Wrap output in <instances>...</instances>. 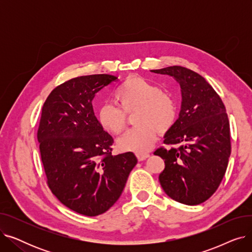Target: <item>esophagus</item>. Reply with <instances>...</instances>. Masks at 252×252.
I'll use <instances>...</instances> for the list:
<instances>
[{
	"mask_svg": "<svg viewBox=\"0 0 252 252\" xmlns=\"http://www.w3.org/2000/svg\"><path fill=\"white\" fill-rule=\"evenodd\" d=\"M136 155H137V158H138L139 161L145 160V159H146V158H148L150 156L148 153H137Z\"/></svg>",
	"mask_w": 252,
	"mask_h": 252,
	"instance_id": "esophagus-1",
	"label": "esophagus"
}]
</instances>
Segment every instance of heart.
<instances>
[{"label":"heart","mask_w":252,"mask_h":252,"mask_svg":"<svg viewBox=\"0 0 252 252\" xmlns=\"http://www.w3.org/2000/svg\"><path fill=\"white\" fill-rule=\"evenodd\" d=\"M113 97L120 108L103 104L97 111V119L105 131L118 136L126 127V114L135 111L133 121L137 126L117 141L122 151H149L157 139V129L166 133L176 123L178 108L174 98L141 76H128L115 89Z\"/></svg>","instance_id":"1"}]
</instances>
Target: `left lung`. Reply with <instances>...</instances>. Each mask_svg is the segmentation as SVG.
I'll list each match as a JSON object with an SVG mask.
<instances>
[{"instance_id":"1","label":"left lung","mask_w":252,"mask_h":252,"mask_svg":"<svg viewBox=\"0 0 252 252\" xmlns=\"http://www.w3.org/2000/svg\"><path fill=\"white\" fill-rule=\"evenodd\" d=\"M151 72L173 76L182 93L179 118L163 141L181 146L154 152L165 163L160 185L171 199L198 205L217 191L228 166L231 138L226 108L214 88L193 70L169 66Z\"/></svg>"}]
</instances>
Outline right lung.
Masks as SVG:
<instances>
[{"instance_id": "obj_1", "label": "right lung", "mask_w": 252, "mask_h": 252, "mask_svg": "<svg viewBox=\"0 0 252 252\" xmlns=\"http://www.w3.org/2000/svg\"><path fill=\"white\" fill-rule=\"evenodd\" d=\"M110 74L78 76L53 90L37 129L48 186L66 207L87 217L107 211L137 164L133 152L112 155V137L98 123L93 99L116 81Z\"/></svg>"}]
</instances>
